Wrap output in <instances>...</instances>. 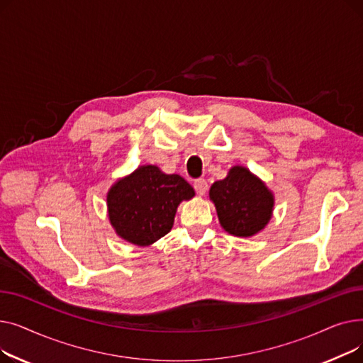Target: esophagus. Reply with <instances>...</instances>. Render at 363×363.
I'll return each mask as SVG.
<instances>
[{"label":"esophagus","mask_w":363,"mask_h":363,"mask_svg":"<svg viewBox=\"0 0 363 363\" xmlns=\"http://www.w3.org/2000/svg\"><path fill=\"white\" fill-rule=\"evenodd\" d=\"M207 188H208V185H207V181H206V179L200 178V179H196V181H194V189L197 191V194L203 196V194L207 191Z\"/></svg>","instance_id":"obj_1"}]
</instances>
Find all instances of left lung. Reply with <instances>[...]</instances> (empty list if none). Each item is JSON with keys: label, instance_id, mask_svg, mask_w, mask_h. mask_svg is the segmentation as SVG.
<instances>
[{"label": "left lung", "instance_id": "1", "mask_svg": "<svg viewBox=\"0 0 363 363\" xmlns=\"http://www.w3.org/2000/svg\"><path fill=\"white\" fill-rule=\"evenodd\" d=\"M219 222L235 237H253L272 218L275 199L271 189L244 166H234L228 177L216 181L208 191Z\"/></svg>", "mask_w": 363, "mask_h": 363}]
</instances>
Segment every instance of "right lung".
I'll use <instances>...</instances> for the list:
<instances>
[{
	"label": "right lung",
	"mask_w": 363,
	"mask_h": 363,
	"mask_svg": "<svg viewBox=\"0 0 363 363\" xmlns=\"http://www.w3.org/2000/svg\"><path fill=\"white\" fill-rule=\"evenodd\" d=\"M194 194L182 177L163 174L155 164L140 166L108 189V219L121 238L147 247L172 230L179 203Z\"/></svg>",
	"instance_id": "1"
}]
</instances>
